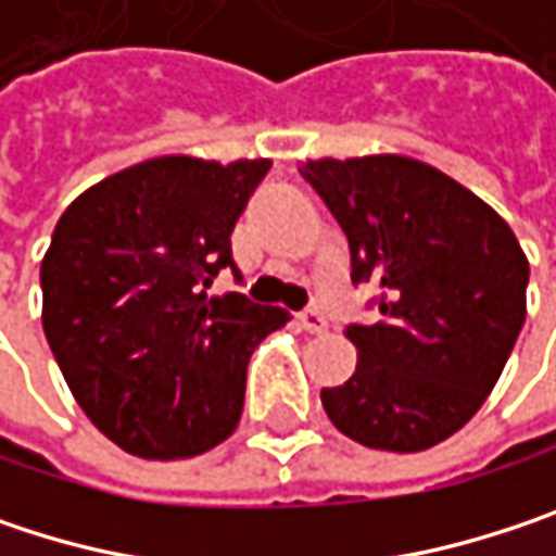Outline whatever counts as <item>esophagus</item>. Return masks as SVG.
<instances>
[{"label":"esophagus","mask_w":556,"mask_h":556,"mask_svg":"<svg viewBox=\"0 0 556 556\" xmlns=\"http://www.w3.org/2000/svg\"><path fill=\"white\" fill-rule=\"evenodd\" d=\"M299 325H302L305 331H312V334H321V331L328 328V318H325V312H321V308L308 305V308H302V312H299Z\"/></svg>","instance_id":"1"}]
</instances>
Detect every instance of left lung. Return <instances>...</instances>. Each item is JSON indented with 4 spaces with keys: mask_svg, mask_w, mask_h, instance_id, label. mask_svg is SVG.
I'll list each match as a JSON object with an SVG mask.
<instances>
[{
    "mask_svg": "<svg viewBox=\"0 0 556 556\" xmlns=\"http://www.w3.org/2000/svg\"><path fill=\"white\" fill-rule=\"evenodd\" d=\"M302 176L348 235L354 286L380 289V318L348 325L354 377L321 405L357 444L434 447L496 387L525 325L528 261L480 195L421 161H308Z\"/></svg>",
    "mask_w": 556,
    "mask_h": 556,
    "instance_id": "8db88e82",
    "label": "left lung"
}]
</instances>
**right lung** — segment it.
<instances>
[{"instance_id": "right-lung-1", "label": "right lung", "mask_w": 556, "mask_h": 556, "mask_svg": "<svg viewBox=\"0 0 556 556\" xmlns=\"http://www.w3.org/2000/svg\"><path fill=\"white\" fill-rule=\"evenodd\" d=\"M270 161L157 157L122 169L60 215L41 264L45 334L89 421L118 447L176 460L241 418L254 348L286 312L244 292L231 231Z\"/></svg>"}]
</instances>
